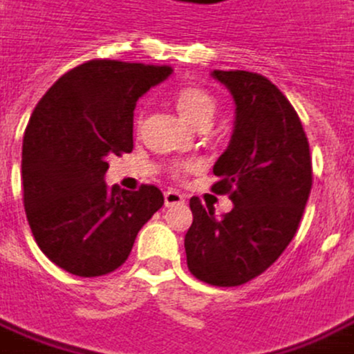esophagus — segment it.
Here are the masks:
<instances>
[{
    "instance_id": "1",
    "label": "esophagus",
    "mask_w": 354,
    "mask_h": 354,
    "mask_svg": "<svg viewBox=\"0 0 354 354\" xmlns=\"http://www.w3.org/2000/svg\"><path fill=\"white\" fill-rule=\"evenodd\" d=\"M163 198H165V206H175L185 203V196L179 191H165Z\"/></svg>"
}]
</instances>
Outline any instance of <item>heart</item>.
Returning a JSON list of instances; mask_svg holds the SVG:
<instances>
[{
    "instance_id": "obj_1",
    "label": "heart",
    "mask_w": 354,
    "mask_h": 354,
    "mask_svg": "<svg viewBox=\"0 0 354 354\" xmlns=\"http://www.w3.org/2000/svg\"><path fill=\"white\" fill-rule=\"evenodd\" d=\"M173 103L177 106V111L181 113V116H185L194 128L198 130H205L212 124L214 120L216 111H218V105H216V99L212 97V93H208L206 89L198 87V85H183L179 87L175 93H173ZM142 122V116H136V124ZM189 169L187 163H181L175 173H183Z\"/></svg>"
}]
</instances>
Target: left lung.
Here are the masks:
<instances>
[{
	"label": "left lung",
	"mask_w": 354,
	"mask_h": 354,
	"mask_svg": "<svg viewBox=\"0 0 354 354\" xmlns=\"http://www.w3.org/2000/svg\"><path fill=\"white\" fill-rule=\"evenodd\" d=\"M236 103L234 132L214 163L216 194L234 208L216 218L191 198L187 265L198 281L239 286L259 277L292 241L312 189V158L302 122L281 89L259 73L214 70Z\"/></svg>",
	"instance_id": "8db88e82"
}]
</instances>
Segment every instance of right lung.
Listing matches in <instances>:
<instances>
[{"label": "right lung", "instance_id": "right-lung-1", "mask_svg": "<svg viewBox=\"0 0 354 354\" xmlns=\"http://www.w3.org/2000/svg\"><path fill=\"white\" fill-rule=\"evenodd\" d=\"M169 66L89 60L42 95L23 136V203L40 251L77 277L128 259L140 227L163 206L153 185L106 187V158L132 151L136 101Z\"/></svg>", "mask_w": 354, "mask_h": 354}]
</instances>
